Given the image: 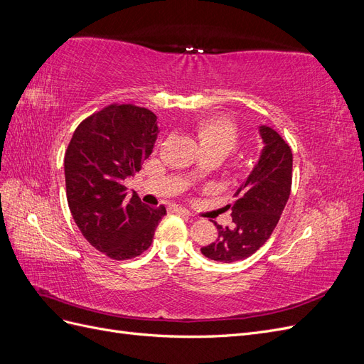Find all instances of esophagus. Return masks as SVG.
Masks as SVG:
<instances>
[{
    "label": "esophagus",
    "instance_id": "34e87169",
    "mask_svg": "<svg viewBox=\"0 0 364 364\" xmlns=\"http://www.w3.org/2000/svg\"><path fill=\"white\" fill-rule=\"evenodd\" d=\"M178 211L182 214V215H186V217H191V213L190 211H186V209H183V208H181V209H178Z\"/></svg>",
    "mask_w": 364,
    "mask_h": 364
}]
</instances>
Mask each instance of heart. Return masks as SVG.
I'll use <instances>...</instances> for the list:
<instances>
[{
  "instance_id": "1",
  "label": "heart",
  "mask_w": 364,
  "mask_h": 364,
  "mask_svg": "<svg viewBox=\"0 0 364 364\" xmlns=\"http://www.w3.org/2000/svg\"><path fill=\"white\" fill-rule=\"evenodd\" d=\"M194 127L203 151H217L226 156L238 146V129L226 117L203 118Z\"/></svg>"
}]
</instances>
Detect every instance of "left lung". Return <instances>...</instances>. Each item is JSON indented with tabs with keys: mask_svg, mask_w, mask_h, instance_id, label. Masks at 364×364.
Masks as SVG:
<instances>
[{
	"mask_svg": "<svg viewBox=\"0 0 364 364\" xmlns=\"http://www.w3.org/2000/svg\"><path fill=\"white\" fill-rule=\"evenodd\" d=\"M264 142L261 158L247 181L228 205L232 209V225L218 230L214 243L202 247V253L214 261L234 262L253 255L270 238L291 191L293 153L277 130L261 126Z\"/></svg>",
	"mask_w": 364,
	"mask_h": 364,
	"instance_id": "1",
	"label": "left lung"
}]
</instances>
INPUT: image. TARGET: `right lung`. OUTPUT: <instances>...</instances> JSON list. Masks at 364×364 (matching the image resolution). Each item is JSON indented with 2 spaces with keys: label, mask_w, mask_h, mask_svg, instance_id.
I'll use <instances>...</instances> for the list:
<instances>
[{
  "label": "right lung",
  "mask_w": 364,
  "mask_h": 364,
  "mask_svg": "<svg viewBox=\"0 0 364 364\" xmlns=\"http://www.w3.org/2000/svg\"><path fill=\"white\" fill-rule=\"evenodd\" d=\"M156 115L135 105H109L85 118L65 151L67 199L91 246L121 261L147 250L165 206L150 208L123 185L156 141Z\"/></svg>",
  "instance_id": "1"
}]
</instances>
